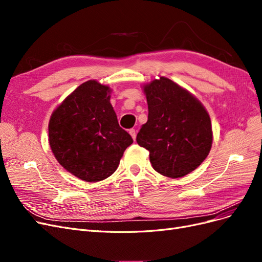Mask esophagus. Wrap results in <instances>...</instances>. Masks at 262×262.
I'll return each mask as SVG.
<instances>
[{"instance_id": "esophagus-1", "label": "esophagus", "mask_w": 262, "mask_h": 262, "mask_svg": "<svg viewBox=\"0 0 262 262\" xmlns=\"http://www.w3.org/2000/svg\"><path fill=\"white\" fill-rule=\"evenodd\" d=\"M129 133H130V136L132 137V139L136 141V138H137V132H136V130L134 129H130L129 130Z\"/></svg>"}]
</instances>
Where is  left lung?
<instances>
[{
  "label": "left lung",
  "mask_w": 262,
  "mask_h": 262,
  "mask_svg": "<svg viewBox=\"0 0 262 262\" xmlns=\"http://www.w3.org/2000/svg\"><path fill=\"white\" fill-rule=\"evenodd\" d=\"M148 117L137 136L161 175L180 178L199 167L213 141L207 109L192 94L167 77L143 86Z\"/></svg>",
  "instance_id": "obj_1"
}]
</instances>
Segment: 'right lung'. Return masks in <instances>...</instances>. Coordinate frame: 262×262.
Returning <instances> with one entry per match:
<instances>
[{
  "label": "right lung",
  "mask_w": 262,
  "mask_h": 262,
  "mask_svg": "<svg viewBox=\"0 0 262 262\" xmlns=\"http://www.w3.org/2000/svg\"><path fill=\"white\" fill-rule=\"evenodd\" d=\"M108 86L87 81L57 107L49 121V144L63 168L84 181H100L118 168L133 143L120 128Z\"/></svg>",
  "instance_id": "obj_1"
}]
</instances>
